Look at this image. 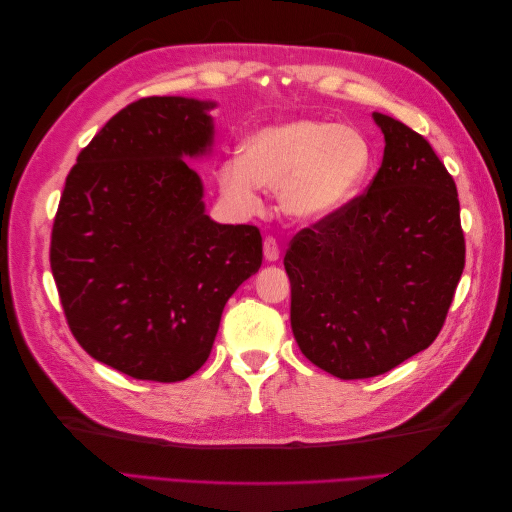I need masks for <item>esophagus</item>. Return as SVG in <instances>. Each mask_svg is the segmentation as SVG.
Instances as JSON below:
<instances>
[{
  "label": "esophagus",
  "mask_w": 512,
  "mask_h": 512,
  "mask_svg": "<svg viewBox=\"0 0 512 512\" xmlns=\"http://www.w3.org/2000/svg\"><path fill=\"white\" fill-rule=\"evenodd\" d=\"M265 258L269 262H275L277 258H280V245H277L275 237H267L265 239Z\"/></svg>",
  "instance_id": "1"
}]
</instances>
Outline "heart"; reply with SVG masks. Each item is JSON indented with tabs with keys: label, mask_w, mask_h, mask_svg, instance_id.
<instances>
[{
	"label": "heart",
	"mask_w": 512,
	"mask_h": 512,
	"mask_svg": "<svg viewBox=\"0 0 512 512\" xmlns=\"http://www.w3.org/2000/svg\"><path fill=\"white\" fill-rule=\"evenodd\" d=\"M374 166V147L354 126L331 119H292L262 128L243 143L241 158L218 168V185L232 207L256 213L260 188L280 190L294 220L331 218L359 196Z\"/></svg>",
	"instance_id": "1"
}]
</instances>
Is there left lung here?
Here are the masks:
<instances>
[{"mask_svg": "<svg viewBox=\"0 0 512 512\" xmlns=\"http://www.w3.org/2000/svg\"><path fill=\"white\" fill-rule=\"evenodd\" d=\"M384 158L367 190L292 237L290 324L342 380L386 374L433 344L466 267L455 179L425 136L374 113Z\"/></svg>", "mask_w": 512, "mask_h": 512, "instance_id": "left-lung-1", "label": "left lung"}]
</instances>
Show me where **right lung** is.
I'll return each mask as SVG.
<instances>
[{
    "mask_svg": "<svg viewBox=\"0 0 512 512\" xmlns=\"http://www.w3.org/2000/svg\"><path fill=\"white\" fill-rule=\"evenodd\" d=\"M213 106L151 96L121 108L59 198L51 271L68 327L136 380L179 382L203 367L226 301L262 265L260 230L205 215L183 160L209 149Z\"/></svg>",
    "mask_w": 512,
    "mask_h": 512,
    "instance_id": "1",
    "label": "right lung"
}]
</instances>
